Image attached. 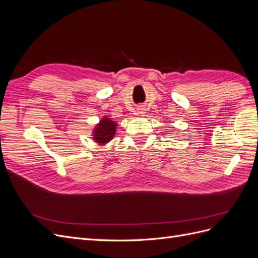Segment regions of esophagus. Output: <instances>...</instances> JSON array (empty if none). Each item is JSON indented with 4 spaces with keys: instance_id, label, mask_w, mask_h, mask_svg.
I'll use <instances>...</instances> for the list:
<instances>
[{
    "instance_id": "obj_1",
    "label": "esophagus",
    "mask_w": 258,
    "mask_h": 258,
    "mask_svg": "<svg viewBox=\"0 0 258 258\" xmlns=\"http://www.w3.org/2000/svg\"><path fill=\"white\" fill-rule=\"evenodd\" d=\"M137 114H138V116H144L145 108L144 107H139L138 111H137Z\"/></svg>"
}]
</instances>
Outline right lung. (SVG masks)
<instances>
[{
  "label": "right lung",
  "mask_w": 258,
  "mask_h": 258,
  "mask_svg": "<svg viewBox=\"0 0 258 258\" xmlns=\"http://www.w3.org/2000/svg\"><path fill=\"white\" fill-rule=\"evenodd\" d=\"M117 126H118L117 121L104 115L93 127L91 138L99 145H106L115 137Z\"/></svg>",
  "instance_id": "right-lung-1"
}]
</instances>
